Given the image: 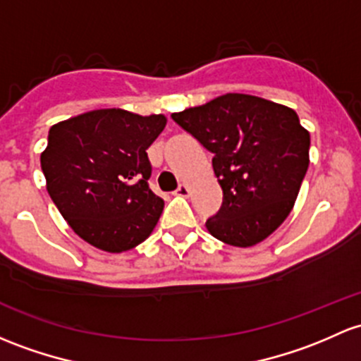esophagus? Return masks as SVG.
<instances>
[{
  "label": "esophagus",
  "mask_w": 361,
  "mask_h": 361,
  "mask_svg": "<svg viewBox=\"0 0 361 361\" xmlns=\"http://www.w3.org/2000/svg\"><path fill=\"white\" fill-rule=\"evenodd\" d=\"M174 195H178V197H188V195H190V188H188L187 185H180V187H178L176 190H174Z\"/></svg>",
  "instance_id": "obj_1"
}]
</instances>
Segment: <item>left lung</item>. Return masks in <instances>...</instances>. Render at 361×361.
Here are the masks:
<instances>
[{
  "label": "left lung",
  "instance_id": "1",
  "mask_svg": "<svg viewBox=\"0 0 361 361\" xmlns=\"http://www.w3.org/2000/svg\"><path fill=\"white\" fill-rule=\"evenodd\" d=\"M214 154L221 209L207 219L212 237L250 247L286 221L310 166V133L292 109L244 93L171 114Z\"/></svg>",
  "mask_w": 361,
  "mask_h": 361
}]
</instances>
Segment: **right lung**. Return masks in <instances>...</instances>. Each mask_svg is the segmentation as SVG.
<instances>
[{
  "mask_svg": "<svg viewBox=\"0 0 361 361\" xmlns=\"http://www.w3.org/2000/svg\"><path fill=\"white\" fill-rule=\"evenodd\" d=\"M166 116L100 109L53 124L41 154L47 190L69 226L105 252H124L154 231L164 200L149 188L147 149Z\"/></svg>",
  "mask_w": 361,
  "mask_h": 361,
  "instance_id": "1",
  "label": "right lung"
}]
</instances>
